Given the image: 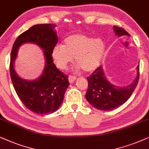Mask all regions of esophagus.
<instances>
[{
	"label": "esophagus",
	"mask_w": 149,
	"mask_h": 149,
	"mask_svg": "<svg viewBox=\"0 0 149 149\" xmlns=\"http://www.w3.org/2000/svg\"><path fill=\"white\" fill-rule=\"evenodd\" d=\"M68 80H69V83H73V82H74V81L76 80V78L75 76H69V78H68Z\"/></svg>",
	"instance_id": "obj_1"
}]
</instances>
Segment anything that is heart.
I'll use <instances>...</instances> for the list:
<instances>
[{
  "label": "heart",
  "instance_id": "heart-1",
  "mask_svg": "<svg viewBox=\"0 0 149 149\" xmlns=\"http://www.w3.org/2000/svg\"><path fill=\"white\" fill-rule=\"evenodd\" d=\"M104 52L105 45L102 39L76 33L65 38L62 45L55 47L52 56L58 68L65 69L74 57L77 64L89 72L99 66Z\"/></svg>",
  "mask_w": 149,
  "mask_h": 149
}]
</instances>
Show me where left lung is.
I'll list each match as a JSON object with an SVG mask.
<instances>
[{
  "mask_svg": "<svg viewBox=\"0 0 149 149\" xmlns=\"http://www.w3.org/2000/svg\"><path fill=\"white\" fill-rule=\"evenodd\" d=\"M114 33L118 37L130 36L125 30L114 26ZM140 65L137 67V75L132 84L127 86L112 84L105 76L102 67H98L90 76L87 77L88 90L85 95L91 106L100 110L108 111L118 108L130 97L137 86L139 79Z\"/></svg>",
  "mask_w": 149,
  "mask_h": 149,
  "instance_id": "obj_1",
  "label": "left lung"
}]
</instances>
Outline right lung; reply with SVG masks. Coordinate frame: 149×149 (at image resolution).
<instances>
[{"label": "right lung", "mask_w": 149, "mask_h": 149, "mask_svg": "<svg viewBox=\"0 0 149 149\" xmlns=\"http://www.w3.org/2000/svg\"><path fill=\"white\" fill-rule=\"evenodd\" d=\"M54 24H37L24 32L15 41L10 58L9 71L17 96L26 108L37 114H48L58 110L62 104L69 86L68 76L56 68L52 52L58 42ZM33 42L44 49L46 64L41 76L26 81L18 76L14 69L17 50L23 43Z\"/></svg>", "instance_id": "obj_1"}]
</instances>
